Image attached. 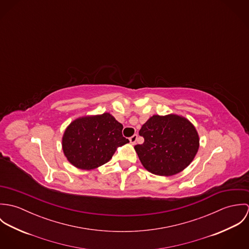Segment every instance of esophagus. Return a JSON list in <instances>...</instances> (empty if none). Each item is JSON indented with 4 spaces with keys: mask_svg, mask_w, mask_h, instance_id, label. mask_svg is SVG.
Instances as JSON below:
<instances>
[{
    "mask_svg": "<svg viewBox=\"0 0 249 249\" xmlns=\"http://www.w3.org/2000/svg\"><path fill=\"white\" fill-rule=\"evenodd\" d=\"M137 139H138V135H137V134H134L133 136H131V137L129 138L130 143H132V144H135V142H136V141H137Z\"/></svg>",
    "mask_w": 249,
    "mask_h": 249,
    "instance_id": "obj_1",
    "label": "esophagus"
}]
</instances>
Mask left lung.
Instances as JSON below:
<instances>
[{"mask_svg":"<svg viewBox=\"0 0 249 249\" xmlns=\"http://www.w3.org/2000/svg\"><path fill=\"white\" fill-rule=\"evenodd\" d=\"M144 141L134 146L145 170L170 177L187 168L194 160L199 138L195 126L178 115H154L139 131Z\"/></svg>","mask_w":249,"mask_h":249,"instance_id":"1","label":"left lung"}]
</instances>
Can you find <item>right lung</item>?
I'll return each mask as SVG.
<instances>
[{
	"label": "right lung",
	"mask_w": 249,
	"mask_h": 249,
	"mask_svg": "<svg viewBox=\"0 0 249 249\" xmlns=\"http://www.w3.org/2000/svg\"><path fill=\"white\" fill-rule=\"evenodd\" d=\"M123 124L109 113L82 117L66 128L62 148L68 161L81 170H93L107 163L118 146L129 142Z\"/></svg>",
	"instance_id": "obj_1"
}]
</instances>
